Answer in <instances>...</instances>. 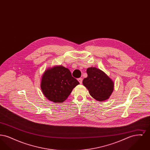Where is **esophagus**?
I'll list each match as a JSON object with an SVG mask.
<instances>
[{
	"label": "esophagus",
	"instance_id": "obj_1",
	"mask_svg": "<svg viewBox=\"0 0 150 150\" xmlns=\"http://www.w3.org/2000/svg\"><path fill=\"white\" fill-rule=\"evenodd\" d=\"M78 81L80 83V84H82V83H83V79L79 78Z\"/></svg>",
	"mask_w": 150,
	"mask_h": 150
}]
</instances>
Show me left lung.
<instances>
[{"instance_id": "left-lung-1", "label": "left lung", "mask_w": 150, "mask_h": 150, "mask_svg": "<svg viewBox=\"0 0 150 150\" xmlns=\"http://www.w3.org/2000/svg\"><path fill=\"white\" fill-rule=\"evenodd\" d=\"M87 78L84 79L83 85L89 91L91 96L95 100L103 101L107 100L114 91V84L111 79L98 69H87Z\"/></svg>"}]
</instances>
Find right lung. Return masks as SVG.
<instances>
[{
	"label": "right lung",
	"mask_w": 150,
	"mask_h": 150,
	"mask_svg": "<svg viewBox=\"0 0 150 150\" xmlns=\"http://www.w3.org/2000/svg\"><path fill=\"white\" fill-rule=\"evenodd\" d=\"M79 82L72 76L69 69L62 66L48 69L43 74L40 87L48 100L54 103L63 102Z\"/></svg>",
	"instance_id": "right-lung-1"
}]
</instances>
